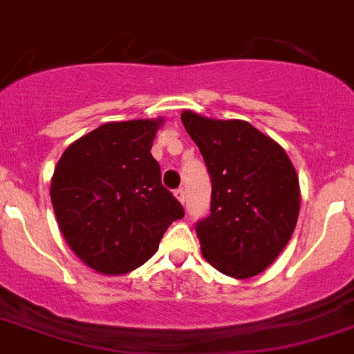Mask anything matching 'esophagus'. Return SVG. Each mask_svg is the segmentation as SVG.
Here are the masks:
<instances>
[{
	"label": "esophagus",
	"mask_w": 354,
	"mask_h": 354,
	"mask_svg": "<svg viewBox=\"0 0 354 354\" xmlns=\"http://www.w3.org/2000/svg\"><path fill=\"white\" fill-rule=\"evenodd\" d=\"M175 197L179 198V202H180V204H186V192H184L183 188L175 189Z\"/></svg>",
	"instance_id": "obj_1"
}]
</instances>
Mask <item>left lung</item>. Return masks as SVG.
<instances>
[{
    "label": "left lung",
    "instance_id": "1",
    "mask_svg": "<svg viewBox=\"0 0 354 354\" xmlns=\"http://www.w3.org/2000/svg\"><path fill=\"white\" fill-rule=\"evenodd\" d=\"M183 125L211 175V214L197 222L202 254L225 276H258L292 238L301 192L286 152L241 120H211L192 111Z\"/></svg>",
    "mask_w": 354,
    "mask_h": 354
}]
</instances>
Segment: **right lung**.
Listing matches in <instances>:
<instances>
[{"label": "right lung", "instance_id": "right-lung-1", "mask_svg": "<svg viewBox=\"0 0 354 354\" xmlns=\"http://www.w3.org/2000/svg\"><path fill=\"white\" fill-rule=\"evenodd\" d=\"M162 120L105 123L69 145L51 177L60 232L87 267L125 274L156 254L184 216L150 153Z\"/></svg>", "mask_w": 354, "mask_h": 354}]
</instances>
